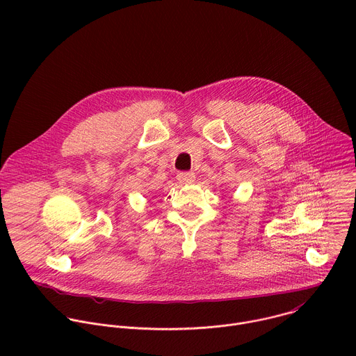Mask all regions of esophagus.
Listing matches in <instances>:
<instances>
[{"label":"esophagus","instance_id":"1","mask_svg":"<svg viewBox=\"0 0 356 356\" xmlns=\"http://www.w3.org/2000/svg\"><path fill=\"white\" fill-rule=\"evenodd\" d=\"M177 180L181 184H193L194 180H195V175L191 173V172H181V173L177 175Z\"/></svg>","mask_w":356,"mask_h":356}]
</instances>
